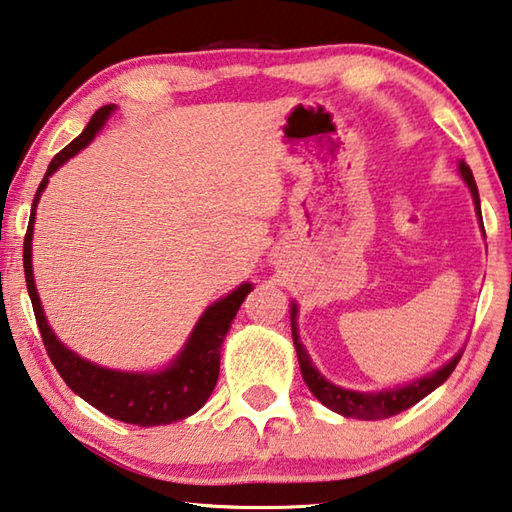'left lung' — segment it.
I'll return each mask as SVG.
<instances>
[{
  "instance_id": "8db88e82",
  "label": "left lung",
  "mask_w": 512,
  "mask_h": 512,
  "mask_svg": "<svg viewBox=\"0 0 512 512\" xmlns=\"http://www.w3.org/2000/svg\"><path fill=\"white\" fill-rule=\"evenodd\" d=\"M459 171H461V178L466 180V185L472 191V200H475L477 216L481 220L479 191L475 185V178H472V171L466 162H461ZM481 227H484V223H481ZM292 339H294V347L298 354V365H301V374L314 397L321 401L325 408L339 412V414H343V417H354V419H365V421L388 419V417H394V414L412 408L414 403H419L423 397H428L432 390L439 388V385L452 374V370L457 368V363L461 359V354H457L455 359L443 365L441 370H437L430 376H423V379L406 385V388L390 390V392H354V390H345V388H339V385L330 383L321 372L314 368L310 361V354L305 352V347L301 345V339H298L296 307H292Z\"/></svg>"
}]
</instances>
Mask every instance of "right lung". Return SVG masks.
I'll use <instances>...</instances> for the list:
<instances>
[{
    "mask_svg": "<svg viewBox=\"0 0 512 512\" xmlns=\"http://www.w3.org/2000/svg\"><path fill=\"white\" fill-rule=\"evenodd\" d=\"M113 109L115 106L109 104L95 111L91 122L86 124V129L80 136L71 144H66V147L51 160V165H48L40 187L35 191L31 220H28V229L24 236V274L46 354L55 365V370L60 372L64 383L69 385L77 397L91 403L93 408L104 412L106 417L133 423V426L151 428L185 419L189 414L198 412L202 408V403L209 399V394L216 388L218 381L220 347H223L225 334L229 332L231 321H234V316L238 314L245 296L252 292V285H240L236 292H231L229 296L220 298V301L211 305L209 310L202 314L194 334H191L187 347L180 352L178 359L173 361L167 370L156 374H131L98 368V365L80 359L75 352L66 350V347L55 339L53 330L48 327L44 318L40 296H37L33 281L31 238L35 207L37 202H40L48 176H53L66 160L73 158L77 151L84 149L86 144L95 138V133L104 127V122Z\"/></svg>",
    "mask_w": 512,
    "mask_h": 512,
    "instance_id": "right-lung-1",
    "label": "right lung"
}]
</instances>
